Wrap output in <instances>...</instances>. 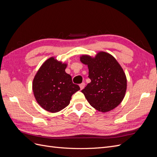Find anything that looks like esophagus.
Wrapping results in <instances>:
<instances>
[{
    "instance_id": "34e87169",
    "label": "esophagus",
    "mask_w": 157,
    "mask_h": 157,
    "mask_svg": "<svg viewBox=\"0 0 157 157\" xmlns=\"http://www.w3.org/2000/svg\"><path fill=\"white\" fill-rule=\"evenodd\" d=\"M80 90H82L84 88V86H85V83L84 82H82V83H81L80 84Z\"/></svg>"
}]
</instances>
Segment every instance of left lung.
<instances>
[{
  "mask_svg": "<svg viewBox=\"0 0 157 157\" xmlns=\"http://www.w3.org/2000/svg\"><path fill=\"white\" fill-rule=\"evenodd\" d=\"M80 60L88 67L91 82L81 92L90 105L103 113L117 107L124 98L127 80L116 59L107 52H99L94 58L82 55Z\"/></svg>",
  "mask_w": 157,
  "mask_h": 157,
  "instance_id": "obj_1",
  "label": "left lung"
}]
</instances>
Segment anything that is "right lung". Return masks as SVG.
Here are the masks:
<instances>
[{"mask_svg":"<svg viewBox=\"0 0 157 157\" xmlns=\"http://www.w3.org/2000/svg\"><path fill=\"white\" fill-rule=\"evenodd\" d=\"M67 64L51 57L38 70L33 81V91L37 103L44 110L56 113L67 107L73 94L80 90L66 73Z\"/></svg>","mask_w":157,"mask_h":157,"instance_id":"add662e5","label":"right lung"}]
</instances>
